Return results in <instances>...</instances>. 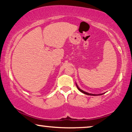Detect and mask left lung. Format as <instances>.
Instances as JSON below:
<instances>
[{"mask_svg":"<svg viewBox=\"0 0 132 132\" xmlns=\"http://www.w3.org/2000/svg\"><path fill=\"white\" fill-rule=\"evenodd\" d=\"M76 86H77V89H78L79 90V91H80V92H82V93L85 94H86V95H102V94H98V95H97V94H89V93H86V92H85V91H83V90L80 89V88H79L78 87V86L77 85V84H76Z\"/></svg>","mask_w":132,"mask_h":132,"instance_id":"8db88e82","label":"left lung"}]
</instances>
